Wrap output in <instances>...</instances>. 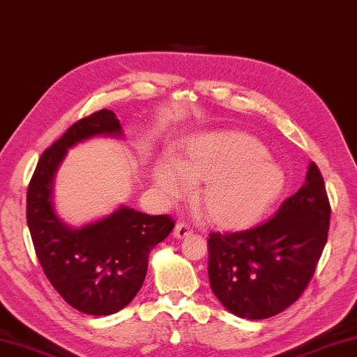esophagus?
Listing matches in <instances>:
<instances>
[{"mask_svg":"<svg viewBox=\"0 0 357 357\" xmlns=\"http://www.w3.org/2000/svg\"><path fill=\"white\" fill-rule=\"evenodd\" d=\"M193 232V229L190 228L189 225H185V223H178L176 226H174V231H173V236L176 237V238H185V237H189L190 234Z\"/></svg>","mask_w":357,"mask_h":357,"instance_id":"esophagus-1","label":"esophagus"}]
</instances>
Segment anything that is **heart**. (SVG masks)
<instances>
[{"instance_id": "heart-1", "label": "heart", "mask_w": 357, "mask_h": 357, "mask_svg": "<svg viewBox=\"0 0 357 357\" xmlns=\"http://www.w3.org/2000/svg\"><path fill=\"white\" fill-rule=\"evenodd\" d=\"M153 181L172 198L184 197L187 184H201L197 204L207 222L238 231L256 225L271 209L286 174L257 140L241 132H215L187 142L173 164L159 162Z\"/></svg>"}]
</instances>
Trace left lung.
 Wrapping results in <instances>:
<instances>
[{
  "label": "left lung",
  "instance_id": "8db88e82",
  "mask_svg": "<svg viewBox=\"0 0 357 357\" xmlns=\"http://www.w3.org/2000/svg\"><path fill=\"white\" fill-rule=\"evenodd\" d=\"M331 206L314 162L295 195L268 222L232 234L211 232V289L231 314L248 320L286 310L307 287L328 241Z\"/></svg>",
  "mask_w": 357,
  "mask_h": 357
}]
</instances>
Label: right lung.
Masks as SVG:
<instances>
[{
	"mask_svg": "<svg viewBox=\"0 0 357 357\" xmlns=\"http://www.w3.org/2000/svg\"><path fill=\"white\" fill-rule=\"evenodd\" d=\"M95 135L121 137L112 111L101 109L73 123L43 151L26 197V220L42 268L71 307L89 315L119 312L145 281L148 256L170 234L174 220L120 206L111 215L70 228L56 215L53 183L67 150Z\"/></svg>",
	"mask_w": 357,
	"mask_h": 357,
	"instance_id": "1",
	"label": "right lung"
}]
</instances>
